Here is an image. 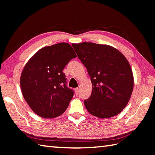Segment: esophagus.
<instances>
[{
	"label": "esophagus",
	"instance_id": "obj_1",
	"mask_svg": "<svg viewBox=\"0 0 155 155\" xmlns=\"http://www.w3.org/2000/svg\"><path fill=\"white\" fill-rule=\"evenodd\" d=\"M75 94H78V93H79V88H75Z\"/></svg>",
	"mask_w": 155,
	"mask_h": 155
}]
</instances>
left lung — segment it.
<instances>
[{
	"instance_id": "8db88e82",
	"label": "left lung",
	"mask_w": 155,
	"mask_h": 155,
	"mask_svg": "<svg viewBox=\"0 0 155 155\" xmlns=\"http://www.w3.org/2000/svg\"><path fill=\"white\" fill-rule=\"evenodd\" d=\"M72 47L91 78L92 91L84 100L88 112L100 118L118 115L128 104L134 87L127 59L108 45L83 42Z\"/></svg>"
}]
</instances>
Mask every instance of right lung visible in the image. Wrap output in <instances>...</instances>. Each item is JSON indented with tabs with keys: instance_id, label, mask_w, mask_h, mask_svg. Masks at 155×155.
I'll return each mask as SVG.
<instances>
[{
	"instance_id": "add662e5",
	"label": "right lung",
	"mask_w": 155,
	"mask_h": 155,
	"mask_svg": "<svg viewBox=\"0 0 155 155\" xmlns=\"http://www.w3.org/2000/svg\"><path fill=\"white\" fill-rule=\"evenodd\" d=\"M76 57L69 43H60L44 47L25 64L21 88L25 101L36 114L54 118L68 108L74 91L66 86L63 70Z\"/></svg>"
}]
</instances>
